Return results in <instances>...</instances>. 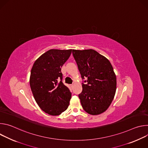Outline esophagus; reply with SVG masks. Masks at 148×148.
<instances>
[{
  "mask_svg": "<svg viewBox=\"0 0 148 148\" xmlns=\"http://www.w3.org/2000/svg\"><path fill=\"white\" fill-rule=\"evenodd\" d=\"M70 86H71V87H73L74 86V84H71Z\"/></svg>",
  "mask_w": 148,
  "mask_h": 148,
  "instance_id": "34e87169",
  "label": "esophagus"
}]
</instances>
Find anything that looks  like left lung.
<instances>
[{
    "label": "left lung",
    "mask_w": 148,
    "mask_h": 148,
    "mask_svg": "<svg viewBox=\"0 0 148 148\" xmlns=\"http://www.w3.org/2000/svg\"><path fill=\"white\" fill-rule=\"evenodd\" d=\"M73 55L82 79V91L78 95L83 109L95 115L106 111L116 89V77L110 61L92 49L73 50Z\"/></svg>",
    "instance_id": "8db88e82"
}]
</instances>
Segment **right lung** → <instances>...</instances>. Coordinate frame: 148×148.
Returning <instances> with one entry per match:
<instances>
[{
    "instance_id": "right-lung-1",
    "label": "right lung",
    "mask_w": 148,
    "mask_h": 148,
    "mask_svg": "<svg viewBox=\"0 0 148 148\" xmlns=\"http://www.w3.org/2000/svg\"><path fill=\"white\" fill-rule=\"evenodd\" d=\"M71 52V49H51L35 61L31 70L30 86L34 98L39 107L49 115H60L70 104L71 93L62 82L61 67Z\"/></svg>"
}]
</instances>
